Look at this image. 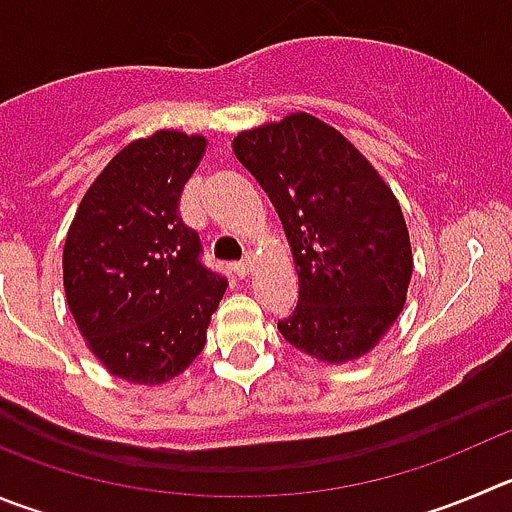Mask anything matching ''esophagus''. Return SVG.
<instances>
[{
  "label": "esophagus",
  "mask_w": 512,
  "mask_h": 512,
  "mask_svg": "<svg viewBox=\"0 0 512 512\" xmlns=\"http://www.w3.org/2000/svg\"><path fill=\"white\" fill-rule=\"evenodd\" d=\"M252 270H255V257L252 255H245V260H240L237 265H234V272H237L240 278H247Z\"/></svg>",
  "instance_id": "esophagus-1"
}]
</instances>
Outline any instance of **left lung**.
I'll return each instance as SVG.
<instances>
[{"label": "left lung", "instance_id": "left-lung-1", "mask_svg": "<svg viewBox=\"0 0 512 512\" xmlns=\"http://www.w3.org/2000/svg\"><path fill=\"white\" fill-rule=\"evenodd\" d=\"M232 151L267 194L298 270L285 341L323 364L361 358L394 326L412 280L409 229L394 191L343 133L290 113L237 133Z\"/></svg>", "mask_w": 512, "mask_h": 512}]
</instances>
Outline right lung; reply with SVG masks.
<instances>
[{"mask_svg": "<svg viewBox=\"0 0 512 512\" xmlns=\"http://www.w3.org/2000/svg\"><path fill=\"white\" fill-rule=\"evenodd\" d=\"M204 136L156 131L121 148L85 191L62 250V283L80 336L108 374L154 386L207 343L227 280L199 262L179 217Z\"/></svg>", "mask_w": 512, "mask_h": 512, "instance_id": "add662e5", "label": "right lung"}]
</instances>
